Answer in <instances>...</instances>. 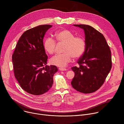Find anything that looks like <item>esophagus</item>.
Listing matches in <instances>:
<instances>
[{
  "mask_svg": "<svg viewBox=\"0 0 124 124\" xmlns=\"http://www.w3.org/2000/svg\"><path fill=\"white\" fill-rule=\"evenodd\" d=\"M59 70L60 71H66L67 69L66 68H59Z\"/></svg>",
  "mask_w": 124,
  "mask_h": 124,
  "instance_id": "obj_1",
  "label": "esophagus"
}]
</instances>
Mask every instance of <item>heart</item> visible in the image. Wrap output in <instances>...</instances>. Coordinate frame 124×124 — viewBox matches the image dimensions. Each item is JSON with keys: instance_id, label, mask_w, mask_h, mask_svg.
Returning <instances> with one entry per match:
<instances>
[{"instance_id": "1", "label": "heart", "mask_w": 124, "mask_h": 124, "mask_svg": "<svg viewBox=\"0 0 124 124\" xmlns=\"http://www.w3.org/2000/svg\"><path fill=\"white\" fill-rule=\"evenodd\" d=\"M56 40L58 43H65L62 54H58L51 58L50 63L58 67H66L71 61L72 56L75 58L80 57L86 49V42L82 37L77 36L71 31L63 30L55 34ZM56 42L51 37L45 39L44 47L46 51L52 54L55 52Z\"/></svg>"}]
</instances>
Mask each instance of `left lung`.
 <instances>
[{
    "label": "left lung",
    "mask_w": 124,
    "mask_h": 124,
    "mask_svg": "<svg viewBox=\"0 0 124 124\" xmlns=\"http://www.w3.org/2000/svg\"><path fill=\"white\" fill-rule=\"evenodd\" d=\"M74 25L84 30L86 49L77 61L79 66L71 68L75 76L71 84L80 93H92L101 86L112 68L111 51L98 31L88 25Z\"/></svg>",
    "instance_id": "8db88e82"
}]
</instances>
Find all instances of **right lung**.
Segmentation results:
<instances>
[{
  "label": "right lung",
  "instance_id": "right-lung-1",
  "mask_svg": "<svg viewBox=\"0 0 124 124\" xmlns=\"http://www.w3.org/2000/svg\"><path fill=\"white\" fill-rule=\"evenodd\" d=\"M52 27L40 25L26 31L19 38L12 56L17 81L24 91L33 95H41L49 91L58 71L55 65H46L48 56L43 39Z\"/></svg>",
  "mask_w": 124,
  "mask_h": 124
}]
</instances>
